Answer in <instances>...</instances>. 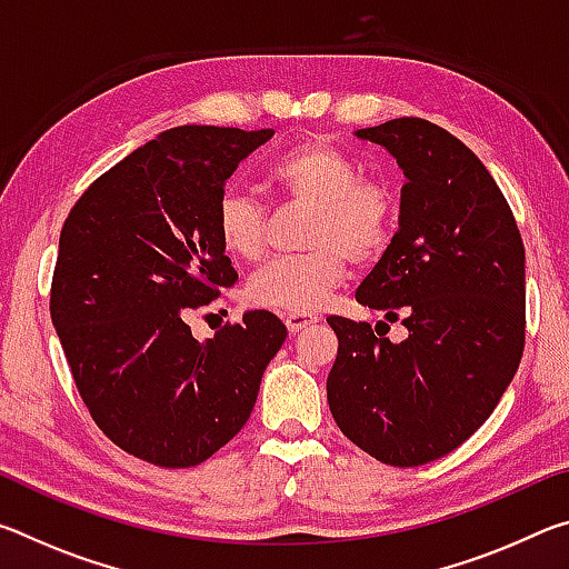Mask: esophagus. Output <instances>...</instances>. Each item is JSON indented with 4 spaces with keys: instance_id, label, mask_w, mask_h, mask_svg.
Wrapping results in <instances>:
<instances>
[{
    "instance_id": "1",
    "label": "esophagus",
    "mask_w": 569,
    "mask_h": 569,
    "mask_svg": "<svg viewBox=\"0 0 569 569\" xmlns=\"http://www.w3.org/2000/svg\"><path fill=\"white\" fill-rule=\"evenodd\" d=\"M283 323H286L288 333L296 336L298 331L306 329V326L316 323V316H306V313H286V316H283Z\"/></svg>"
}]
</instances>
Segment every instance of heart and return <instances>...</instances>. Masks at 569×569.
<instances>
[{
    "label": "heart",
    "instance_id": "b5f03b06",
    "mask_svg": "<svg viewBox=\"0 0 569 569\" xmlns=\"http://www.w3.org/2000/svg\"><path fill=\"white\" fill-rule=\"evenodd\" d=\"M268 182L288 203L311 213L303 226L306 253L276 258L250 276L246 298L258 308L316 313L353 266L387 250L397 226V196L387 180L361 176L359 162L329 140L308 138L281 152ZM216 236L226 253L256 261L266 248V208L246 190L226 188L216 213Z\"/></svg>",
    "mask_w": 569,
    "mask_h": 569
}]
</instances>
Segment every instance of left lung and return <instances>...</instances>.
Instances as JSON below:
<instances>
[{"label":"left lung","mask_w":569,"mask_h":569,"mask_svg":"<svg viewBox=\"0 0 569 569\" xmlns=\"http://www.w3.org/2000/svg\"><path fill=\"white\" fill-rule=\"evenodd\" d=\"M356 134L387 148L407 176L397 236L356 301L409 336L391 343L371 323L329 316L339 353L326 397L366 455L419 467L465 445L515 379L525 246L495 178L445 128L397 118Z\"/></svg>","instance_id":"1"}]
</instances>
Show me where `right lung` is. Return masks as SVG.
Masks as SVG:
<instances>
[{
    "label": "right lung",
    "instance_id": "right-lung-1",
    "mask_svg": "<svg viewBox=\"0 0 569 569\" xmlns=\"http://www.w3.org/2000/svg\"><path fill=\"white\" fill-rule=\"evenodd\" d=\"M271 134L172 128L102 172L62 226L50 313L74 387L112 445L156 467H196L226 447L286 341L271 311L206 341L188 323L238 281L216 203Z\"/></svg>",
    "mask_w": 569,
    "mask_h": 569
}]
</instances>
